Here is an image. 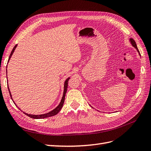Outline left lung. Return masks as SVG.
<instances>
[{
    "mask_svg": "<svg viewBox=\"0 0 151 151\" xmlns=\"http://www.w3.org/2000/svg\"><path fill=\"white\" fill-rule=\"evenodd\" d=\"M130 43H131V44H132V46H133L134 48H136V50H137L138 53H139V55H140V52H139V50H138V48H137V45H136V43H135V41H134V40H133V39H132V38H130Z\"/></svg>",
    "mask_w": 151,
    "mask_h": 151,
    "instance_id": "8db88e82",
    "label": "left lung"
}]
</instances>
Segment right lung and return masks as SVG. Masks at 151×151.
I'll use <instances>...</instances> for the list:
<instances>
[{
  "mask_svg": "<svg viewBox=\"0 0 151 151\" xmlns=\"http://www.w3.org/2000/svg\"><path fill=\"white\" fill-rule=\"evenodd\" d=\"M17 45H16L15 46H14V47L13 48V49H12V52H11V54H10V56H9V57L8 62H9V61L10 58H11V56L12 55V54H13L14 52V50H15V49H16V47H17ZM69 79H70V77H68V78H67V79H66V81H65V83H64V89H63V96H62V99H61V101H60V104H59L58 105V106H57L54 109H53L52 111H50V112H48V113H47L42 114V115H31V114H28V113H24V112H23V113L25 114V115H26L27 116H29V117L31 118H35V119H42V118H47V117H50V116H54V115H57V114L59 111H60V109H62V106H63V103H64L65 96V94H66V93H67V86H68V80H69ZM8 90H9V94H10V96H11L12 100L13 101L12 98V95H11V92H10V90H9V87H8ZM13 102H14V104H16V103H14V101H13Z\"/></svg>",
  "mask_w": 151,
  "mask_h": 151,
  "instance_id": "add662e5",
  "label": "right lung"
}]
</instances>
